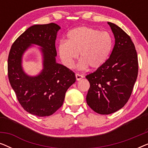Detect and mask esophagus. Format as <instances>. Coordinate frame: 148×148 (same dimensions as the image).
Instances as JSON below:
<instances>
[{
	"instance_id": "1",
	"label": "esophagus",
	"mask_w": 148,
	"mask_h": 148,
	"mask_svg": "<svg viewBox=\"0 0 148 148\" xmlns=\"http://www.w3.org/2000/svg\"><path fill=\"white\" fill-rule=\"evenodd\" d=\"M75 77H76V79L77 81H79L80 79H82L84 77V76H83L82 75H80V74H78V73L75 74Z\"/></svg>"
}]
</instances>
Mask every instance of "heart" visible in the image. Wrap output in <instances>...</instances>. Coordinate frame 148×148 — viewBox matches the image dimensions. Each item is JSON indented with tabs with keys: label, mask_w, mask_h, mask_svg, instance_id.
I'll return each instance as SVG.
<instances>
[{
	"label": "heart",
	"mask_w": 148,
	"mask_h": 148,
	"mask_svg": "<svg viewBox=\"0 0 148 148\" xmlns=\"http://www.w3.org/2000/svg\"><path fill=\"white\" fill-rule=\"evenodd\" d=\"M113 38L108 32H101L93 27L81 26L71 30L66 42L61 41L58 50L62 63L73 68L80 53L79 67L86 69H98L106 64L112 53Z\"/></svg>",
	"instance_id": "b5f03b06"
}]
</instances>
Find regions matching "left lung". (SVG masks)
<instances>
[{"label": "left lung", "instance_id": "left-lung-1", "mask_svg": "<svg viewBox=\"0 0 148 148\" xmlns=\"http://www.w3.org/2000/svg\"><path fill=\"white\" fill-rule=\"evenodd\" d=\"M115 38L110 58L102 67L86 76L90 84L87 104L94 112L109 114L128 102L138 74V58L130 36L108 22Z\"/></svg>", "mask_w": 148, "mask_h": 148}]
</instances>
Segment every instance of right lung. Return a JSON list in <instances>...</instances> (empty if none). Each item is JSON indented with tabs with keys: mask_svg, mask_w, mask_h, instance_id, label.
I'll return each instance as SVG.
<instances>
[{
	"mask_svg": "<svg viewBox=\"0 0 148 148\" xmlns=\"http://www.w3.org/2000/svg\"><path fill=\"white\" fill-rule=\"evenodd\" d=\"M60 27L50 23L34 25L13 42L8 58L10 84L23 109L38 116L52 115L62 106L65 93L75 82V73L56 63L55 40ZM31 44L41 46L43 69L37 76H28L21 66L22 56Z\"/></svg>",
	"mask_w": 148,
	"mask_h": 148,
	"instance_id": "add662e5",
	"label": "right lung"
}]
</instances>
